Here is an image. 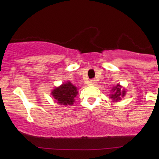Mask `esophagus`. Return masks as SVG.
I'll return each mask as SVG.
<instances>
[{
  "label": "esophagus",
  "mask_w": 159,
  "mask_h": 159,
  "mask_svg": "<svg viewBox=\"0 0 159 159\" xmlns=\"http://www.w3.org/2000/svg\"><path fill=\"white\" fill-rule=\"evenodd\" d=\"M89 84H91V85H96L97 84V81H96V80H91L89 82Z\"/></svg>",
  "instance_id": "esophagus-1"
}]
</instances>
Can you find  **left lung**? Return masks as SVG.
I'll list each match as a JSON object with an SVG mask.
<instances>
[{
    "label": "left lung",
    "instance_id": "obj_1",
    "mask_svg": "<svg viewBox=\"0 0 159 159\" xmlns=\"http://www.w3.org/2000/svg\"><path fill=\"white\" fill-rule=\"evenodd\" d=\"M111 93L110 98L112 99L113 102H118V101L121 100V98H124L125 95L126 94L125 89L123 88L121 84H118L116 86H114L111 90Z\"/></svg>",
    "mask_w": 159,
    "mask_h": 159
}]
</instances>
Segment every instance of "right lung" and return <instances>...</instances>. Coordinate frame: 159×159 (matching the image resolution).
<instances>
[{"instance_id":"1","label":"right lung","mask_w":159,"mask_h":159,"mask_svg":"<svg viewBox=\"0 0 159 159\" xmlns=\"http://www.w3.org/2000/svg\"><path fill=\"white\" fill-rule=\"evenodd\" d=\"M78 93V88L73 85L70 81H68L58 87L54 88L51 91V94L57 104L68 106L73 105Z\"/></svg>"}]
</instances>
